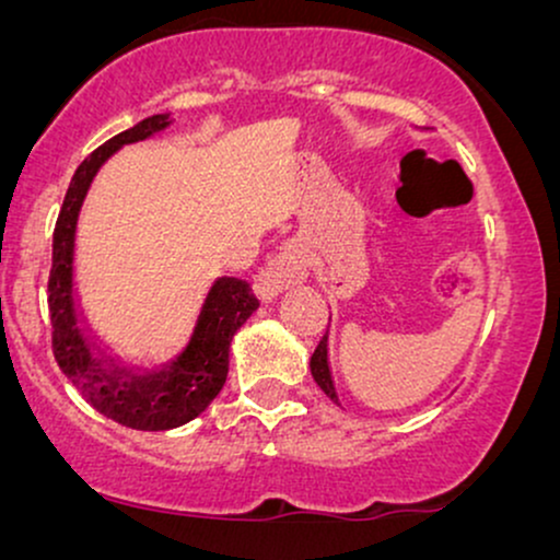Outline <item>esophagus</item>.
I'll return each mask as SVG.
<instances>
[{
	"label": "esophagus",
	"instance_id": "obj_1",
	"mask_svg": "<svg viewBox=\"0 0 560 560\" xmlns=\"http://www.w3.org/2000/svg\"><path fill=\"white\" fill-rule=\"evenodd\" d=\"M305 276L307 262L300 244L284 242L279 247V253L266 262V268H260L258 276H255V294H258L262 302H271L276 294L284 292V289L302 284Z\"/></svg>",
	"mask_w": 560,
	"mask_h": 560
}]
</instances>
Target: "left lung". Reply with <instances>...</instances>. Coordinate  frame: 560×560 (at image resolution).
<instances>
[{"label":"left lung","instance_id":"left-lung-1","mask_svg":"<svg viewBox=\"0 0 560 560\" xmlns=\"http://www.w3.org/2000/svg\"><path fill=\"white\" fill-rule=\"evenodd\" d=\"M311 374L318 382V387L326 392V397H331L337 402V389H334V378H331V369H329V331L324 334L316 352L311 358Z\"/></svg>","mask_w":560,"mask_h":560}]
</instances>
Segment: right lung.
Returning <instances> with one entry per match:
<instances>
[{"instance_id": "add662e5", "label": "right lung", "mask_w": 560, "mask_h": 560, "mask_svg": "<svg viewBox=\"0 0 560 560\" xmlns=\"http://www.w3.org/2000/svg\"><path fill=\"white\" fill-rule=\"evenodd\" d=\"M168 126V115H152L89 155L68 186L66 202L55 223L52 271H49V316H52V350L83 400L94 405L102 416L141 432H165L197 419L226 384L231 337L260 305L247 281L221 276L205 294L195 329L168 361L155 369L131 374L92 342L83 326L73 292V253L75 226L83 197L92 186L96 171L118 147L141 141Z\"/></svg>"}]
</instances>
